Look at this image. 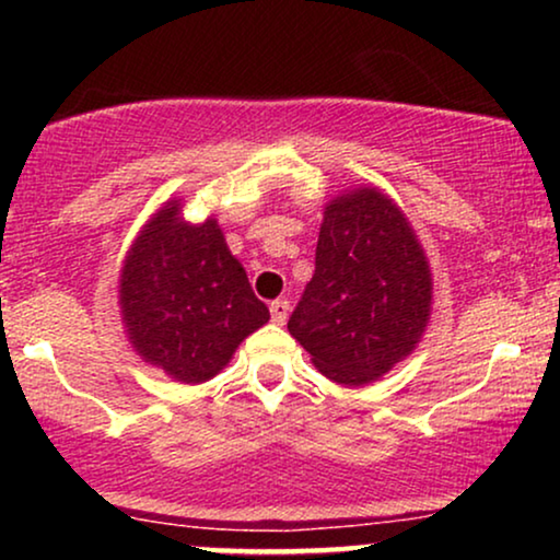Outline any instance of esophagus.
<instances>
[{
    "label": "esophagus",
    "mask_w": 560,
    "mask_h": 560,
    "mask_svg": "<svg viewBox=\"0 0 560 560\" xmlns=\"http://www.w3.org/2000/svg\"><path fill=\"white\" fill-rule=\"evenodd\" d=\"M289 318V302L287 300H273L271 302V320L273 324H284Z\"/></svg>",
    "instance_id": "34e87169"
}]
</instances>
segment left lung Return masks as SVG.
Instances as JSON below:
<instances>
[{"instance_id": "obj_1", "label": "left lung", "mask_w": 560, "mask_h": 560, "mask_svg": "<svg viewBox=\"0 0 560 560\" xmlns=\"http://www.w3.org/2000/svg\"><path fill=\"white\" fill-rule=\"evenodd\" d=\"M432 302L413 223L387 191L361 184L324 205L316 273L287 329L326 378L365 387L413 355Z\"/></svg>"}]
</instances>
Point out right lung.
Returning <instances> with one entry per match:
<instances>
[{"instance_id":"add662e5","label":"right lung","mask_w":560,"mask_h":560,"mask_svg":"<svg viewBox=\"0 0 560 560\" xmlns=\"http://www.w3.org/2000/svg\"><path fill=\"white\" fill-rule=\"evenodd\" d=\"M118 313L131 350L178 384L221 374L236 347L271 318L218 218L189 221L184 197L165 199L128 244Z\"/></svg>"}]
</instances>
